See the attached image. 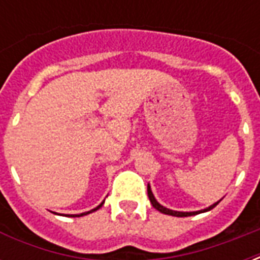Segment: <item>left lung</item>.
I'll return each instance as SVG.
<instances>
[{
    "mask_svg": "<svg viewBox=\"0 0 260 260\" xmlns=\"http://www.w3.org/2000/svg\"><path fill=\"white\" fill-rule=\"evenodd\" d=\"M147 196H149V199H150V203H152V206L154 207V209H157L158 212L164 213V214H170V216H175V217H188V216H192V214H199V213H203V212H207V210H210V209H213L214 206H217L218 205V201L217 203H214V205H212V206H209L207 209H205V210H201V212H175V210H170V209H167V207L161 206L160 203H158L156 199H154V196H153L152 193V189H150V186L147 185Z\"/></svg>",
    "mask_w": 260,
    "mask_h": 260,
    "instance_id": "obj_1",
    "label": "left lung"
}]
</instances>
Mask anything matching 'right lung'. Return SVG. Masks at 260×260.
<instances>
[{
	"instance_id": "right-lung-1",
	"label": "right lung",
	"mask_w": 260,
	"mask_h": 260,
	"mask_svg": "<svg viewBox=\"0 0 260 260\" xmlns=\"http://www.w3.org/2000/svg\"><path fill=\"white\" fill-rule=\"evenodd\" d=\"M103 205V203H102ZM102 205H99V206L96 207V209H93V210H90V212H86V213H82V214H79V216H76V217H80V216H85V214H89V213H91V212H96L97 209H100V207H102Z\"/></svg>"
}]
</instances>
